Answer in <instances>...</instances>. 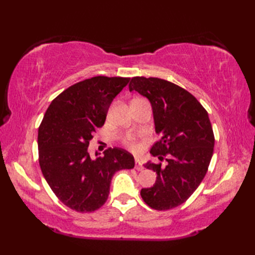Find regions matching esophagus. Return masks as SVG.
I'll use <instances>...</instances> for the list:
<instances>
[{
  "instance_id": "34e87169",
  "label": "esophagus",
  "mask_w": 255,
  "mask_h": 255,
  "mask_svg": "<svg viewBox=\"0 0 255 255\" xmlns=\"http://www.w3.org/2000/svg\"><path fill=\"white\" fill-rule=\"evenodd\" d=\"M134 167H136V170H138V171H142L143 170V165H142L141 161H140L139 158L134 159Z\"/></svg>"
}]
</instances>
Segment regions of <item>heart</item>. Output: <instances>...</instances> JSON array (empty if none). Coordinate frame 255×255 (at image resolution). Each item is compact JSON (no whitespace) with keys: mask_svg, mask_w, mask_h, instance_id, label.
<instances>
[{"mask_svg":"<svg viewBox=\"0 0 255 255\" xmlns=\"http://www.w3.org/2000/svg\"><path fill=\"white\" fill-rule=\"evenodd\" d=\"M125 143L128 144L129 147L132 148V149H136L137 148V144L134 142V138L132 136H128L125 138Z\"/></svg>","mask_w":255,"mask_h":255,"instance_id":"heart-1","label":"heart"}]
</instances>
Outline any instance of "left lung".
<instances>
[{
    "label": "left lung",
    "instance_id": "obj_1",
    "mask_svg": "<svg viewBox=\"0 0 255 255\" xmlns=\"http://www.w3.org/2000/svg\"><path fill=\"white\" fill-rule=\"evenodd\" d=\"M129 91L144 96L152 108L160 140L150 153L159 159L167 154L165 166L151 161L143 164L156 173V180L152 187L142 188L140 195L153 209L177 207L196 191L214 153L215 138L208 114L186 90L159 78H132Z\"/></svg>",
    "mask_w": 255,
    "mask_h": 255
}]
</instances>
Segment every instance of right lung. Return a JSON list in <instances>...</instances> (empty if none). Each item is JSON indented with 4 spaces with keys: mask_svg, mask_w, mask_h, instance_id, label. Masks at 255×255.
Listing matches in <instances>:
<instances>
[{
    "mask_svg": "<svg viewBox=\"0 0 255 255\" xmlns=\"http://www.w3.org/2000/svg\"><path fill=\"white\" fill-rule=\"evenodd\" d=\"M129 80L100 75L70 86L51 102L38 129L42 175L56 196L79 213L101 208L113 175L134 166L132 154L121 148H110L104 156L95 152L94 159L88 151L92 134Z\"/></svg>",
    "mask_w": 255,
    "mask_h": 255,
    "instance_id": "1",
    "label": "right lung"
}]
</instances>
